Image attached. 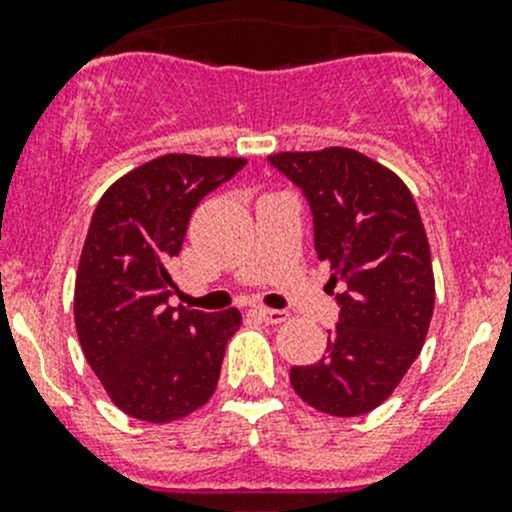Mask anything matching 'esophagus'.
I'll return each instance as SVG.
<instances>
[{"instance_id": "esophagus-1", "label": "esophagus", "mask_w": 512, "mask_h": 512, "mask_svg": "<svg viewBox=\"0 0 512 512\" xmlns=\"http://www.w3.org/2000/svg\"><path fill=\"white\" fill-rule=\"evenodd\" d=\"M255 312L260 314V319H262V322H267V324H282V322H285V319L289 317V314H287V312H282V309L255 307Z\"/></svg>"}]
</instances>
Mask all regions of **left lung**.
Instances as JSON below:
<instances>
[{
  "instance_id": "left-lung-1",
  "label": "left lung",
  "mask_w": 512,
  "mask_h": 512,
  "mask_svg": "<svg viewBox=\"0 0 512 512\" xmlns=\"http://www.w3.org/2000/svg\"><path fill=\"white\" fill-rule=\"evenodd\" d=\"M267 160L302 190L317 257L332 267V285L344 282L327 354L292 366V389L329 416L369 414L404 379L431 324L436 287L414 195L399 175L352 148Z\"/></svg>"
}]
</instances>
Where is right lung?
<instances>
[{
	"label": "right lung",
	"mask_w": 512,
	"mask_h": 512,
	"mask_svg": "<svg viewBox=\"0 0 512 512\" xmlns=\"http://www.w3.org/2000/svg\"><path fill=\"white\" fill-rule=\"evenodd\" d=\"M245 158L168 153L131 170L98 200L79 272L74 319L86 361L128 416L168 423L213 396L237 309L170 307V260L200 200Z\"/></svg>",
	"instance_id": "1"
}]
</instances>
